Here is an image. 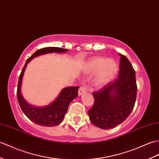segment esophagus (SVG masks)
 I'll return each instance as SVG.
<instances>
[{
  "mask_svg": "<svg viewBox=\"0 0 159 159\" xmlns=\"http://www.w3.org/2000/svg\"><path fill=\"white\" fill-rule=\"evenodd\" d=\"M84 92H85V89H84V87H80V88H79V92H78V94H79V96H80L81 95H83Z\"/></svg>",
  "mask_w": 159,
  "mask_h": 159,
  "instance_id": "34e87169",
  "label": "esophagus"
}]
</instances>
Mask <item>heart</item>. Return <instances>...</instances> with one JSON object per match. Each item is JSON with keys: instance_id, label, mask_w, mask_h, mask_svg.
Masks as SVG:
<instances>
[{"instance_id": "heart-1", "label": "heart", "mask_w": 159, "mask_h": 159, "mask_svg": "<svg viewBox=\"0 0 159 159\" xmlns=\"http://www.w3.org/2000/svg\"><path fill=\"white\" fill-rule=\"evenodd\" d=\"M84 73L92 75L96 73L93 83L95 87H103L116 75L119 70L118 63L113 59L104 57H95L84 64Z\"/></svg>"}]
</instances>
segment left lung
Listing matches in <instances>:
<instances>
[{
  "mask_svg": "<svg viewBox=\"0 0 159 159\" xmlns=\"http://www.w3.org/2000/svg\"><path fill=\"white\" fill-rule=\"evenodd\" d=\"M119 55V76L94 92V104L88 111L91 123L102 129H109L123 123L132 112L135 102V72L128 59Z\"/></svg>",
  "mask_w": 159,
  "mask_h": 159,
  "instance_id": "left-lung-1",
  "label": "left lung"
}]
</instances>
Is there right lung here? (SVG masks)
<instances>
[{"label":"right lung","mask_w":159,"mask_h":159,"mask_svg":"<svg viewBox=\"0 0 159 159\" xmlns=\"http://www.w3.org/2000/svg\"><path fill=\"white\" fill-rule=\"evenodd\" d=\"M68 49L59 47H46L39 49L30 57L25 62L24 67L20 74L18 82L17 96V100L22 111L28 119L39 125L45 127H54L60 125L64 119L68 111L69 104L74 99L78 96L79 87H68L62 89L57 97L49 104L44 106H33L25 100L21 93L22 80L27 64L34 57L47 53H64Z\"/></svg>","instance_id":"add662e5"}]
</instances>
